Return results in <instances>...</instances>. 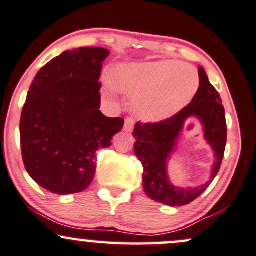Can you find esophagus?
<instances>
[{
  "label": "esophagus",
  "instance_id": "obj_1",
  "mask_svg": "<svg viewBox=\"0 0 256 256\" xmlns=\"http://www.w3.org/2000/svg\"><path fill=\"white\" fill-rule=\"evenodd\" d=\"M134 126H135V120H134L132 118H126L124 130H125L126 132H131V131L134 130Z\"/></svg>",
  "mask_w": 256,
  "mask_h": 256
}]
</instances>
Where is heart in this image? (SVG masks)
<instances>
[{"instance_id": "b5f03b06", "label": "heart", "mask_w": 256, "mask_h": 256, "mask_svg": "<svg viewBox=\"0 0 256 256\" xmlns=\"http://www.w3.org/2000/svg\"><path fill=\"white\" fill-rule=\"evenodd\" d=\"M115 88L137 99L140 116L163 121L182 112L198 90L194 67L176 60L128 64L115 72Z\"/></svg>"}]
</instances>
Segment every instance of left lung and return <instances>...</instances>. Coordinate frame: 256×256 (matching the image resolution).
I'll use <instances>...</instances> for the list:
<instances>
[{"label":"left lung","instance_id":"left-lung-1","mask_svg":"<svg viewBox=\"0 0 256 256\" xmlns=\"http://www.w3.org/2000/svg\"><path fill=\"white\" fill-rule=\"evenodd\" d=\"M200 87L192 102L169 119L160 122H137L134 128L135 154L144 166V190L157 202L172 207L190 204L210 186L218 173L226 142L227 124L220 94L210 83L205 70L198 67ZM190 117H198L204 126L206 138L216 156L212 176L206 184L198 188H176L168 182L166 163L174 152L184 124Z\"/></svg>","mask_w":256,"mask_h":256}]
</instances>
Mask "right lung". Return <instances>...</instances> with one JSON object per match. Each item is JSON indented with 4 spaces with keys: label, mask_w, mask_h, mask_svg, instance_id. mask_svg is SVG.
Listing matches in <instances>:
<instances>
[{
    "label": "right lung",
    "mask_w": 256,
    "mask_h": 256,
    "mask_svg": "<svg viewBox=\"0 0 256 256\" xmlns=\"http://www.w3.org/2000/svg\"><path fill=\"white\" fill-rule=\"evenodd\" d=\"M103 48L67 50L36 74L20 116V147L32 179L58 195L87 189L96 174V150L112 146L124 128L100 108Z\"/></svg>",
    "instance_id": "add662e5"
}]
</instances>
